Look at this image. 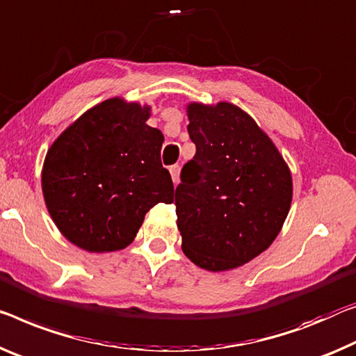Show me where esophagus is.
<instances>
[{"mask_svg":"<svg viewBox=\"0 0 356 356\" xmlns=\"http://www.w3.org/2000/svg\"><path fill=\"white\" fill-rule=\"evenodd\" d=\"M179 170H181L179 165H172L170 167V175H172V179H173L175 184L179 181Z\"/></svg>","mask_w":356,"mask_h":356,"instance_id":"esophagus-1","label":"esophagus"}]
</instances>
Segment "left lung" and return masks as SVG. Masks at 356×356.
I'll return each mask as SVG.
<instances>
[{
    "label": "left lung",
    "mask_w": 356,
    "mask_h": 356,
    "mask_svg": "<svg viewBox=\"0 0 356 356\" xmlns=\"http://www.w3.org/2000/svg\"><path fill=\"white\" fill-rule=\"evenodd\" d=\"M188 118L195 156L175 191L181 247L202 269H235L280 232L291 205V173L269 136L232 103H191Z\"/></svg>",
    "instance_id": "1"
}]
</instances>
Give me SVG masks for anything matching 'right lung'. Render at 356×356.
Returning a JSON list of instances; mask_svg holds the SVG:
<instances>
[{"mask_svg":"<svg viewBox=\"0 0 356 356\" xmlns=\"http://www.w3.org/2000/svg\"><path fill=\"white\" fill-rule=\"evenodd\" d=\"M147 119L149 106L109 98L47 151L42 194L58 231L76 247L122 250L152 207L173 202L172 177L161 162L163 135Z\"/></svg>","mask_w":356,"mask_h":356,"instance_id":"1","label":"right lung"}]
</instances>
